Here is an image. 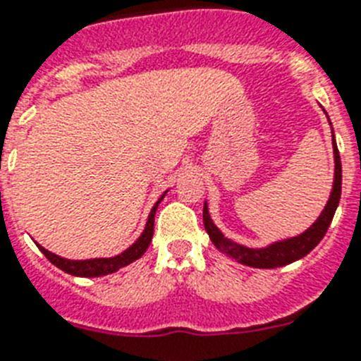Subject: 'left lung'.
Returning <instances> with one entry per match:
<instances>
[{
  "label": "left lung",
  "mask_w": 361,
  "mask_h": 361,
  "mask_svg": "<svg viewBox=\"0 0 361 361\" xmlns=\"http://www.w3.org/2000/svg\"><path fill=\"white\" fill-rule=\"evenodd\" d=\"M334 137V135H332ZM334 143V159H336V174H334V187H332V192H330V198L326 202L325 209L321 216L317 218L314 226L308 227L307 231L299 235V237L288 238V240L277 242V244H271V246L264 247V250H250V247L238 246L235 242H231L229 238L224 235L220 229L213 224L211 216H209L207 204L204 205V226L205 231L209 233V237L213 240L214 246L218 250L226 253L227 257L238 260L240 264L251 266V268H281V266H286L290 262H295V260L302 259L305 255H308L314 247L321 242V238L325 237L326 229H329L332 218H334L336 207L340 204L341 196V159L340 152H338V147Z\"/></svg>",
  "instance_id": "8db88e82"
}]
</instances>
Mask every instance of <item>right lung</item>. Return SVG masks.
Here are the masks:
<instances>
[{
  "mask_svg": "<svg viewBox=\"0 0 361 361\" xmlns=\"http://www.w3.org/2000/svg\"><path fill=\"white\" fill-rule=\"evenodd\" d=\"M165 196V195H163ZM163 196L156 202V205L152 207L150 214H148V222L147 227H145L143 235L137 238L135 244L128 247V250L121 253L117 257H111V259H92V260H69V259H62V257L54 255L51 251H47L45 247H40V251L47 257V260H51L56 268H60L62 271L69 275H77V277H101V275H108L114 274L117 269L124 268L130 262H134L137 260L139 257L143 255L145 251H147L148 244L152 240L154 235V216H156V209L159 205V202L163 200Z\"/></svg>",
  "mask_w": 361,
  "mask_h": 361,
  "instance_id": "add662e5",
  "label": "right lung"
}]
</instances>
